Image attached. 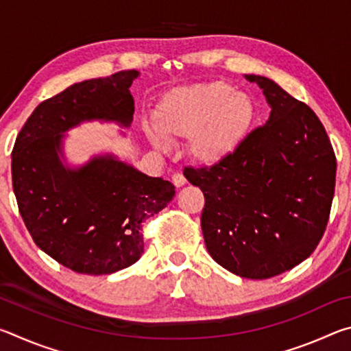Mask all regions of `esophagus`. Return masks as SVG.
Returning a JSON list of instances; mask_svg holds the SVG:
<instances>
[{
    "label": "esophagus",
    "mask_w": 351,
    "mask_h": 351,
    "mask_svg": "<svg viewBox=\"0 0 351 351\" xmlns=\"http://www.w3.org/2000/svg\"><path fill=\"white\" fill-rule=\"evenodd\" d=\"M171 181H173L176 187H182L184 184H186V178H184L182 173H175L173 176H171Z\"/></svg>",
    "instance_id": "esophagus-1"
}]
</instances>
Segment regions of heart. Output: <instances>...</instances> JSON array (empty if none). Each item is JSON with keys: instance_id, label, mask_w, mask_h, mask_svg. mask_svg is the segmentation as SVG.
Listing matches in <instances>:
<instances>
[{"instance_id": "obj_1", "label": "heart", "mask_w": 351, "mask_h": 351, "mask_svg": "<svg viewBox=\"0 0 351 351\" xmlns=\"http://www.w3.org/2000/svg\"><path fill=\"white\" fill-rule=\"evenodd\" d=\"M255 104L246 93L224 82L180 86L169 91L153 111V127L144 125L147 138L165 148L162 138H189V152L201 164L229 158L251 132Z\"/></svg>"}]
</instances>
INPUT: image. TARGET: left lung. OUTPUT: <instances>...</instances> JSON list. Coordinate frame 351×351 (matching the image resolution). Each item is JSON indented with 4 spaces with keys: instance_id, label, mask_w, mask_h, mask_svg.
<instances>
[{
    "instance_id": "obj_1",
    "label": "left lung",
    "mask_w": 351,
    "mask_h": 351,
    "mask_svg": "<svg viewBox=\"0 0 351 351\" xmlns=\"http://www.w3.org/2000/svg\"><path fill=\"white\" fill-rule=\"evenodd\" d=\"M271 106L224 161L186 167L204 193L206 247L234 274L263 280L293 269L317 247L335 197L336 156L310 106L263 75H245Z\"/></svg>"
}]
</instances>
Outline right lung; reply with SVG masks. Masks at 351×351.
Masks as SVG:
<instances>
[{
  "label": "right lung",
  "mask_w": 351,
  "mask_h": 351,
  "mask_svg": "<svg viewBox=\"0 0 351 351\" xmlns=\"http://www.w3.org/2000/svg\"><path fill=\"white\" fill-rule=\"evenodd\" d=\"M138 71L74 83L41 102L16 136L12 186L20 215L41 251L79 274L128 268L144 252L142 221L161 212L175 186L111 154L79 169L62 162L63 133L85 121L128 127Z\"/></svg>",
  "instance_id": "right-lung-1"
}]
</instances>
